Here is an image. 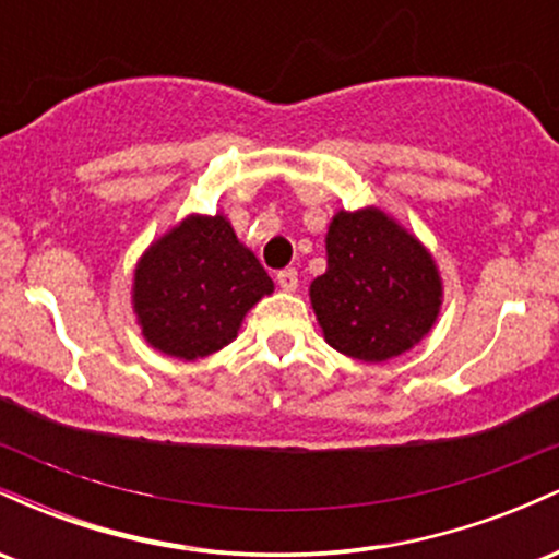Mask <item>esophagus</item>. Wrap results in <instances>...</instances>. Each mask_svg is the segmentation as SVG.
<instances>
[{
	"instance_id": "1",
	"label": "esophagus",
	"mask_w": 559,
	"mask_h": 559,
	"mask_svg": "<svg viewBox=\"0 0 559 559\" xmlns=\"http://www.w3.org/2000/svg\"><path fill=\"white\" fill-rule=\"evenodd\" d=\"M278 286L284 288V292H297V286H299L297 271H294V267H286V271H281L278 273Z\"/></svg>"
}]
</instances>
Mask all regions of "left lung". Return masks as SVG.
<instances>
[{
    "mask_svg": "<svg viewBox=\"0 0 559 559\" xmlns=\"http://www.w3.org/2000/svg\"><path fill=\"white\" fill-rule=\"evenodd\" d=\"M329 267L310 284L325 342L362 362H386L433 329L439 267L423 243L383 210H338L325 234Z\"/></svg>",
    "mask_w": 559,
    "mask_h": 559,
    "instance_id": "obj_1",
    "label": "left lung"
}]
</instances>
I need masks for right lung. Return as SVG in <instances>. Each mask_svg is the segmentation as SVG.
<instances>
[{
    "label": "right lung",
    "mask_w": 559,
    "mask_h": 559,
    "mask_svg": "<svg viewBox=\"0 0 559 559\" xmlns=\"http://www.w3.org/2000/svg\"><path fill=\"white\" fill-rule=\"evenodd\" d=\"M273 281L226 215H189L141 254L133 312L150 346L199 360L236 338Z\"/></svg>",
    "instance_id": "right-lung-1"
}]
</instances>
